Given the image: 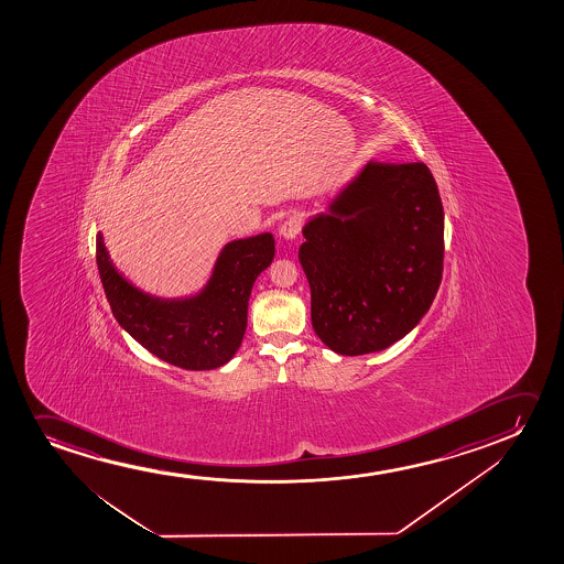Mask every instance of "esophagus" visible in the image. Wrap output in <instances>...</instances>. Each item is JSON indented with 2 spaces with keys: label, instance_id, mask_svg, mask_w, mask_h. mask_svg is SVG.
I'll list each match as a JSON object with an SVG mask.
<instances>
[{
  "label": "esophagus",
  "instance_id": "obj_1",
  "mask_svg": "<svg viewBox=\"0 0 564 564\" xmlns=\"http://www.w3.org/2000/svg\"><path fill=\"white\" fill-rule=\"evenodd\" d=\"M301 219L299 217H286L285 221L279 227V235L286 240H293L301 235Z\"/></svg>",
  "mask_w": 564,
  "mask_h": 564
}]
</instances>
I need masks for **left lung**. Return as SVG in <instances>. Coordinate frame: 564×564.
I'll list each match as a JSON object with an SVG mask.
<instances>
[{"mask_svg": "<svg viewBox=\"0 0 564 564\" xmlns=\"http://www.w3.org/2000/svg\"><path fill=\"white\" fill-rule=\"evenodd\" d=\"M445 221L422 162H370L310 219L299 250L312 325L337 355L378 352L416 327L443 278Z\"/></svg>", "mask_w": 564, "mask_h": 564, "instance_id": "left-lung-1", "label": "left lung"}]
</instances>
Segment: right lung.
Listing matches in <instances>:
<instances>
[{
    "mask_svg": "<svg viewBox=\"0 0 564 564\" xmlns=\"http://www.w3.org/2000/svg\"><path fill=\"white\" fill-rule=\"evenodd\" d=\"M273 254L271 232L232 240L198 296L163 301L132 286L109 262L101 235L96 239L101 285L119 325L163 362L185 370H214L239 350L247 332L250 291Z\"/></svg>",
    "mask_w": 564,
    "mask_h": 564,
    "instance_id": "right-lung-1",
    "label": "right lung"
}]
</instances>
